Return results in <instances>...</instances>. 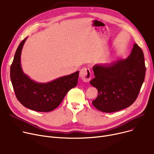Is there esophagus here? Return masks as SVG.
Returning a JSON list of instances; mask_svg holds the SVG:
<instances>
[{"mask_svg":"<svg viewBox=\"0 0 154 154\" xmlns=\"http://www.w3.org/2000/svg\"><path fill=\"white\" fill-rule=\"evenodd\" d=\"M79 75L80 78L83 80V81L85 82H89L91 79V72L90 69L87 67L82 69L80 71Z\"/></svg>","mask_w":154,"mask_h":154,"instance_id":"34e87169","label":"esophagus"}]
</instances>
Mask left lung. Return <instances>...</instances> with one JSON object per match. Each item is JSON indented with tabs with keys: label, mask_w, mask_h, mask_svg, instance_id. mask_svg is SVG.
<instances>
[{
	"label": "left lung",
	"mask_w": 154,
	"mask_h": 154,
	"mask_svg": "<svg viewBox=\"0 0 154 154\" xmlns=\"http://www.w3.org/2000/svg\"><path fill=\"white\" fill-rule=\"evenodd\" d=\"M92 69L95 78L90 84L99 94L92 102L96 109L107 113L131 106L139 94L146 71L143 51L135 43L126 59L95 64Z\"/></svg>",
	"instance_id": "8db88e82"
}]
</instances>
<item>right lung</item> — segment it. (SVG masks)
<instances>
[{
	"instance_id": "obj_1",
	"label": "right lung",
	"mask_w": 154,
	"mask_h": 154,
	"mask_svg": "<svg viewBox=\"0 0 154 154\" xmlns=\"http://www.w3.org/2000/svg\"><path fill=\"white\" fill-rule=\"evenodd\" d=\"M27 37L16 50L11 67V79L16 97L24 107L37 112H50L57 107L71 88L77 86L79 73L56 79L47 83L36 82L24 74L21 52Z\"/></svg>"
}]
</instances>
